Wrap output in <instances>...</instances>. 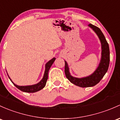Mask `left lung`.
I'll list each match as a JSON object with an SVG mask.
<instances>
[{"label": "left lung", "mask_w": 120, "mask_h": 120, "mask_svg": "<svg viewBox=\"0 0 120 120\" xmlns=\"http://www.w3.org/2000/svg\"><path fill=\"white\" fill-rule=\"evenodd\" d=\"M89 26L95 31V33L99 37L101 43L102 56L98 68L94 72V73H93L90 76L82 78H75L71 75L70 71H69L68 64L67 61H65L64 71H65V74L67 78L72 83L81 87H93L99 83L105 75L106 72L108 71L109 62H110V50H109V44L106 40L102 32L100 30V29L92 24H89Z\"/></svg>", "instance_id": "left-lung-1"}]
</instances>
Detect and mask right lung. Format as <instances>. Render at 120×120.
<instances>
[{"mask_svg":"<svg viewBox=\"0 0 120 120\" xmlns=\"http://www.w3.org/2000/svg\"><path fill=\"white\" fill-rule=\"evenodd\" d=\"M56 58H53L52 59L49 60L48 62L45 64V72H44V75L43 76V78L41 79V81L39 83H38L37 84H34V85H31V86H18L17 84H14L13 83V82L11 80V79H10L11 81V82L14 84V85L18 88L19 90H21L22 91L26 92V93H35V92L41 90V89H42L46 85V81L48 80V72L49 70L50 67L52 66L53 62L55 61ZM8 75V74H7Z\"/></svg>","mask_w":120,"mask_h":120,"instance_id":"1","label":"right lung"}]
</instances>
